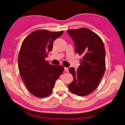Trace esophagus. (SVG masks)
<instances>
[{"label":"esophagus","mask_w":125,"mask_h":125,"mask_svg":"<svg viewBox=\"0 0 125 125\" xmlns=\"http://www.w3.org/2000/svg\"><path fill=\"white\" fill-rule=\"evenodd\" d=\"M64 70H65V71H67V72H68V71H69V68H68L65 67V68H64Z\"/></svg>","instance_id":"esophagus-1"}]
</instances>
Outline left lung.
I'll use <instances>...</instances> for the list:
<instances>
[{"label": "left lung", "instance_id": "obj_1", "mask_svg": "<svg viewBox=\"0 0 125 125\" xmlns=\"http://www.w3.org/2000/svg\"><path fill=\"white\" fill-rule=\"evenodd\" d=\"M75 42V51L83 56L77 70L71 67L73 81L68 88L73 94L87 95L97 88L105 71V50L102 39L86 28L68 30Z\"/></svg>", "mask_w": 125, "mask_h": 125}]
</instances>
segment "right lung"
I'll use <instances>...</instances> for the list:
<instances>
[{
    "mask_svg": "<svg viewBox=\"0 0 125 125\" xmlns=\"http://www.w3.org/2000/svg\"><path fill=\"white\" fill-rule=\"evenodd\" d=\"M63 31H33L23 41L18 56L21 77L31 94L44 98L52 94L56 81L64 70L62 65H50L46 58L53 43Z\"/></svg>",
    "mask_w": 125,
    "mask_h": 125,
    "instance_id": "obj_1",
    "label": "right lung"
}]
</instances>
